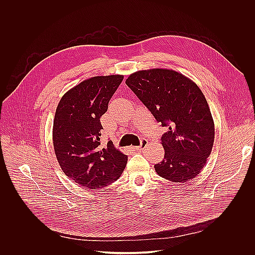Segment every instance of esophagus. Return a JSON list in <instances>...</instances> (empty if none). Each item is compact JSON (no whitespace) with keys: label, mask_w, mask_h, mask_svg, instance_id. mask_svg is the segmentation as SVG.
I'll use <instances>...</instances> for the list:
<instances>
[{"label":"esophagus","mask_w":255,"mask_h":255,"mask_svg":"<svg viewBox=\"0 0 255 255\" xmlns=\"http://www.w3.org/2000/svg\"><path fill=\"white\" fill-rule=\"evenodd\" d=\"M147 144H148V140L145 139V138H143V139H141V141H140V145H139V146H136L135 149L140 151V150L144 149V148L147 146Z\"/></svg>","instance_id":"34e87169"}]
</instances>
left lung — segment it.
Listing matches in <instances>:
<instances>
[{"label": "left lung", "mask_w": 255, "mask_h": 255, "mask_svg": "<svg viewBox=\"0 0 255 255\" xmlns=\"http://www.w3.org/2000/svg\"><path fill=\"white\" fill-rule=\"evenodd\" d=\"M126 84L168 128L161 137L165 157L154 166L158 175L176 183L197 177L215 141L212 113L199 86L177 71L160 68L137 71Z\"/></svg>", "instance_id": "left-lung-1"}]
</instances>
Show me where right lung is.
<instances>
[{"label": "right lung", "instance_id": "1", "mask_svg": "<svg viewBox=\"0 0 255 255\" xmlns=\"http://www.w3.org/2000/svg\"><path fill=\"white\" fill-rule=\"evenodd\" d=\"M123 75L95 76L82 81L60 99L53 121V147L63 173L78 185L97 189L116 181L127 155L111 141L100 146V118L121 84Z\"/></svg>", "mask_w": 255, "mask_h": 255}]
</instances>
